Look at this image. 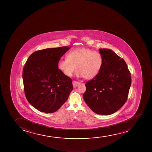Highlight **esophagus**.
Listing matches in <instances>:
<instances>
[{
    "label": "esophagus",
    "mask_w": 152,
    "mask_h": 152,
    "mask_svg": "<svg viewBox=\"0 0 152 152\" xmlns=\"http://www.w3.org/2000/svg\"><path fill=\"white\" fill-rule=\"evenodd\" d=\"M72 84H73V87H75V88L77 87V86H78L81 84V83H80V82L75 81H73L72 82Z\"/></svg>",
    "instance_id": "obj_1"
}]
</instances>
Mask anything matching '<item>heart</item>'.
Listing matches in <instances>:
<instances>
[{
	"label": "heart",
	"mask_w": 152,
	"mask_h": 152,
	"mask_svg": "<svg viewBox=\"0 0 152 152\" xmlns=\"http://www.w3.org/2000/svg\"><path fill=\"white\" fill-rule=\"evenodd\" d=\"M102 64L103 58L100 53L80 48L70 51L67 54V58L59 61L57 67L67 77L72 75L76 67L77 77L91 79L99 73Z\"/></svg>",
	"instance_id": "b5f03b06"
}]
</instances>
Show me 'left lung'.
<instances>
[{
  "mask_svg": "<svg viewBox=\"0 0 152 152\" xmlns=\"http://www.w3.org/2000/svg\"><path fill=\"white\" fill-rule=\"evenodd\" d=\"M101 70L85 84L83 99L95 113L110 115L121 108L127 99L132 84L130 72L123 59L113 51L100 49Z\"/></svg>",
  "mask_w": 152,
  "mask_h": 152,
  "instance_id": "8db88e82",
  "label": "left lung"
}]
</instances>
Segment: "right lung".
<instances>
[{"label": "right lung", "instance_id": "obj_1", "mask_svg": "<svg viewBox=\"0 0 152 152\" xmlns=\"http://www.w3.org/2000/svg\"><path fill=\"white\" fill-rule=\"evenodd\" d=\"M71 48L62 47L36 51L23 70L25 94L29 103L46 113L56 111L73 89L72 80L57 67L61 57Z\"/></svg>", "mask_w": 152, "mask_h": 152}]
</instances>
